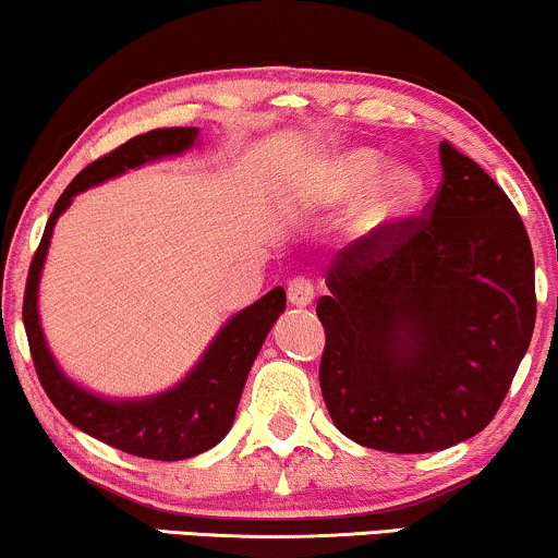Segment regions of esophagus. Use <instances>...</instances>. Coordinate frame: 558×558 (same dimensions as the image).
I'll list each match as a JSON object with an SVG mask.
<instances>
[{
  "label": "esophagus",
  "instance_id": "1",
  "mask_svg": "<svg viewBox=\"0 0 558 558\" xmlns=\"http://www.w3.org/2000/svg\"><path fill=\"white\" fill-rule=\"evenodd\" d=\"M287 296L294 307H307V304L315 300V287H312V281L307 277H296L289 281Z\"/></svg>",
  "mask_w": 558,
  "mask_h": 558
}]
</instances>
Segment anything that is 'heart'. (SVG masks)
I'll use <instances>...</instances> for the list:
<instances>
[{
	"instance_id": "heart-1",
	"label": "heart",
	"mask_w": 558,
	"mask_h": 558,
	"mask_svg": "<svg viewBox=\"0 0 558 558\" xmlns=\"http://www.w3.org/2000/svg\"><path fill=\"white\" fill-rule=\"evenodd\" d=\"M378 151L345 149L327 157L310 178V197L338 205L355 197L350 226L357 233H380L399 226L422 203L424 180L407 165L380 167Z\"/></svg>"
}]
</instances>
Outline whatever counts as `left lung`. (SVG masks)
<instances>
[{"instance_id": "left-lung-1", "label": "left lung", "mask_w": 558, "mask_h": 558, "mask_svg": "<svg viewBox=\"0 0 558 558\" xmlns=\"http://www.w3.org/2000/svg\"><path fill=\"white\" fill-rule=\"evenodd\" d=\"M426 218L363 235L327 266L319 388L357 445L439 452L493 422L536 325L529 233L449 142Z\"/></svg>"}]
</instances>
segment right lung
Segmentation results:
<instances>
[{
	"label": "right lung",
	"mask_w": 558,
	"mask_h": 558,
	"mask_svg": "<svg viewBox=\"0 0 558 558\" xmlns=\"http://www.w3.org/2000/svg\"><path fill=\"white\" fill-rule=\"evenodd\" d=\"M195 142V126L151 129V132L121 144L109 155L98 157L86 170L75 174L50 213L40 246L29 264L25 302H22V323H25L29 353H33L37 378H40L48 399L81 432L126 454L144 457V460H187V457L216 447L226 437L233 426L251 365H254L271 325L287 307L284 289L274 287L269 294L228 319L223 330L205 350L201 363L170 391L149 396V399L111 401L73 384L60 371L48 342H45L40 315H37V284H40L52 228L75 195L98 182L117 178L121 172L147 165L151 159L182 155Z\"/></svg>",
	"instance_id": "1"
}]
</instances>
